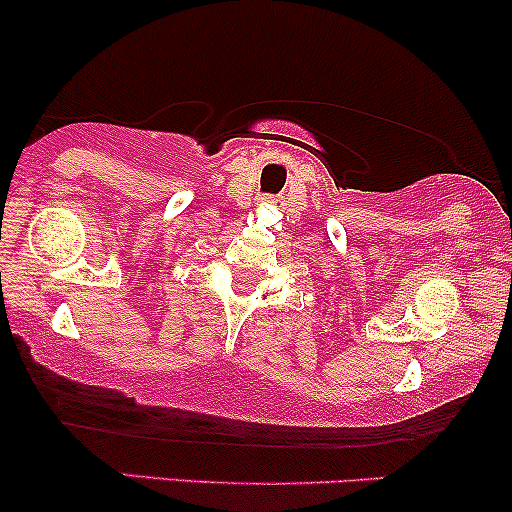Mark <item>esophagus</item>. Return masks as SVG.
<instances>
[{"label": "esophagus", "instance_id": "1", "mask_svg": "<svg viewBox=\"0 0 512 512\" xmlns=\"http://www.w3.org/2000/svg\"><path fill=\"white\" fill-rule=\"evenodd\" d=\"M267 202H269V204H274V202H276V199H272V197H267Z\"/></svg>", "mask_w": 512, "mask_h": 512}]
</instances>
